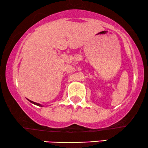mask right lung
Masks as SVG:
<instances>
[{
  "label": "right lung",
  "mask_w": 148,
  "mask_h": 148,
  "mask_svg": "<svg viewBox=\"0 0 148 148\" xmlns=\"http://www.w3.org/2000/svg\"><path fill=\"white\" fill-rule=\"evenodd\" d=\"M28 101H30V103H33V104H34V105H38V106H39V107H42V105H40V104H39V103H34V102H33V101H30V100H28Z\"/></svg>",
  "instance_id": "1"
}]
</instances>
